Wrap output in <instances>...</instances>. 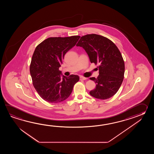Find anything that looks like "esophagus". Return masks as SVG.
Returning a JSON list of instances; mask_svg holds the SVG:
<instances>
[{
    "label": "esophagus",
    "instance_id": "1",
    "mask_svg": "<svg viewBox=\"0 0 154 154\" xmlns=\"http://www.w3.org/2000/svg\"><path fill=\"white\" fill-rule=\"evenodd\" d=\"M80 80H87L88 78H85V77H84V76H81L80 77Z\"/></svg>",
    "mask_w": 154,
    "mask_h": 154
}]
</instances>
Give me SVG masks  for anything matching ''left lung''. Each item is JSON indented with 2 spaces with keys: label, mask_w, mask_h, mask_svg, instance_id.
<instances>
[{
  "label": "left lung",
  "mask_w": 154,
  "mask_h": 154,
  "mask_svg": "<svg viewBox=\"0 0 154 154\" xmlns=\"http://www.w3.org/2000/svg\"><path fill=\"white\" fill-rule=\"evenodd\" d=\"M76 46L85 49L91 63L98 65L97 78H90L96 84L90 94L100 100L112 97L120 88L125 74V62L118 47L110 39L96 34L82 36Z\"/></svg>",
  "instance_id": "1"
}]
</instances>
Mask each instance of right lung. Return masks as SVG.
Segmentation results:
<instances>
[{
	"mask_svg": "<svg viewBox=\"0 0 154 154\" xmlns=\"http://www.w3.org/2000/svg\"><path fill=\"white\" fill-rule=\"evenodd\" d=\"M80 36L49 37L37 46L29 66L32 84L41 98L49 103L63 101L72 94L79 76L63 75L59 70L64 55L75 46Z\"/></svg>",
	"mask_w": 154,
	"mask_h": 154,
	"instance_id": "add662e5",
	"label": "right lung"
}]
</instances>
